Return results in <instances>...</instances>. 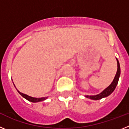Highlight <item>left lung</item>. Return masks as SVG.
Here are the masks:
<instances>
[{
    "instance_id": "obj_1",
    "label": "left lung",
    "mask_w": 129,
    "mask_h": 129,
    "mask_svg": "<svg viewBox=\"0 0 129 129\" xmlns=\"http://www.w3.org/2000/svg\"><path fill=\"white\" fill-rule=\"evenodd\" d=\"M117 59V63H118V70H117V72H116V74L115 76L114 79L112 83L109 85L108 87L105 89L103 92L100 93V94L96 95H86V98H90L91 100H99L101 98H105V97L109 96L110 94H111L113 91L114 90L115 88H116V86L118 85V81H119V76H120V66H119V61H118V59Z\"/></svg>"
}]
</instances>
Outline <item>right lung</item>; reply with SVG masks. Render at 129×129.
I'll return each instance as SVG.
<instances>
[{"instance_id":"right-lung-1","label":"right lung","mask_w":129,"mask_h":129,"mask_svg":"<svg viewBox=\"0 0 129 129\" xmlns=\"http://www.w3.org/2000/svg\"><path fill=\"white\" fill-rule=\"evenodd\" d=\"M19 92V94H20V95H22V97H24L25 99H26L27 100H28V101H31V102H34V103H35V102H39V101H43V100H46L47 98H32V97L31 96H29V95H26V94H23V93H21V92H20L19 91H18Z\"/></svg>"}]
</instances>
